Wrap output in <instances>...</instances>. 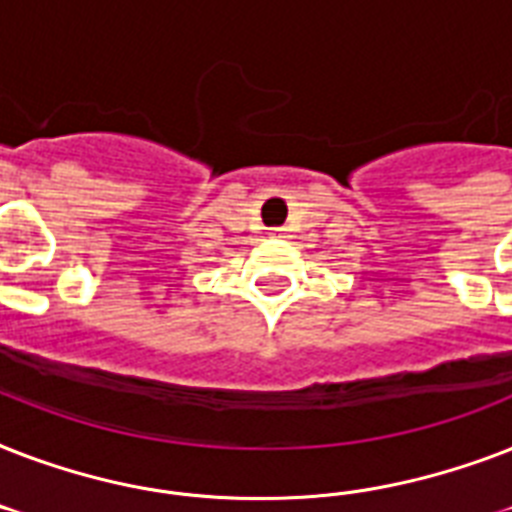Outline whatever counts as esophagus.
<instances>
[{"mask_svg":"<svg viewBox=\"0 0 512 512\" xmlns=\"http://www.w3.org/2000/svg\"><path fill=\"white\" fill-rule=\"evenodd\" d=\"M273 236H284V228H273Z\"/></svg>","mask_w":512,"mask_h":512,"instance_id":"1","label":"esophagus"}]
</instances>
